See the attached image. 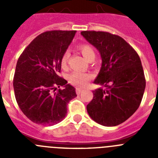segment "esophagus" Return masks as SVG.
<instances>
[{"label": "esophagus", "instance_id": "34e87169", "mask_svg": "<svg viewBox=\"0 0 158 158\" xmlns=\"http://www.w3.org/2000/svg\"><path fill=\"white\" fill-rule=\"evenodd\" d=\"M82 92H83V89H81V88H77L76 89V93L77 95L81 94Z\"/></svg>", "mask_w": 158, "mask_h": 158}]
</instances>
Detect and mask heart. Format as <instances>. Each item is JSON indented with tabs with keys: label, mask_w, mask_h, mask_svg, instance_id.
<instances>
[{
	"label": "heart",
	"mask_w": 158,
	"mask_h": 158,
	"mask_svg": "<svg viewBox=\"0 0 158 158\" xmlns=\"http://www.w3.org/2000/svg\"><path fill=\"white\" fill-rule=\"evenodd\" d=\"M78 49L80 50L83 56L87 60H90L92 58L94 59L96 53L94 48L89 43H82L78 46ZM69 57V53L68 51L64 53L62 58V65L65 66L67 64L68 59ZM91 78V75L86 73L81 72V71H73L68 76V80L71 84L77 86H83L87 84L89 80Z\"/></svg>",
	"instance_id": "heart-1"
}]
</instances>
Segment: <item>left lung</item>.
<instances>
[{"instance_id":"1","label":"left lung","mask_w":158,"mask_h":158,"mask_svg":"<svg viewBox=\"0 0 158 158\" xmlns=\"http://www.w3.org/2000/svg\"><path fill=\"white\" fill-rule=\"evenodd\" d=\"M81 34L98 50L102 59L94 83L104 88L93 91L88 113L100 125H119L136 111L144 94L146 80L140 58L120 36L95 31Z\"/></svg>"}]
</instances>
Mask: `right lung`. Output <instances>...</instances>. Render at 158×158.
<instances>
[{
  "mask_svg": "<svg viewBox=\"0 0 158 158\" xmlns=\"http://www.w3.org/2000/svg\"><path fill=\"white\" fill-rule=\"evenodd\" d=\"M76 32H43L18 59L13 79L15 96L20 110L35 123L51 126L62 121L67 104L77 96L75 88L58 76L62 56Z\"/></svg>",
  "mask_w": 158,
  "mask_h": 158,
  "instance_id": "obj_1",
  "label": "right lung"
}]
</instances>
